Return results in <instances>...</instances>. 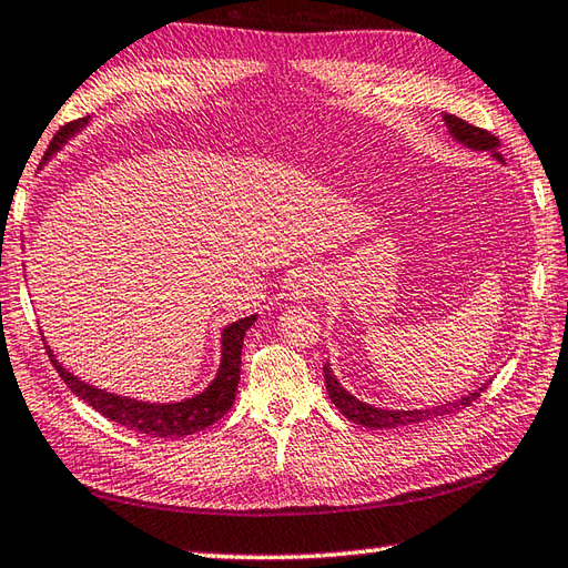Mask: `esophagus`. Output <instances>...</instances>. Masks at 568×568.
Masks as SVG:
<instances>
[{"mask_svg":"<svg viewBox=\"0 0 568 568\" xmlns=\"http://www.w3.org/2000/svg\"><path fill=\"white\" fill-rule=\"evenodd\" d=\"M321 286H323V280L318 274H308V272L298 274V280L292 286V296L294 298H308V296L318 294Z\"/></svg>","mask_w":568,"mask_h":568,"instance_id":"obj_1","label":"esophagus"}]
</instances>
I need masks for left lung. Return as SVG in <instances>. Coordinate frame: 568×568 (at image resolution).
Masks as SVG:
<instances>
[{"mask_svg":"<svg viewBox=\"0 0 568 568\" xmlns=\"http://www.w3.org/2000/svg\"><path fill=\"white\" fill-rule=\"evenodd\" d=\"M444 122L448 124V132L454 139L463 146L468 149H476V152H493V156L497 161H503V156L497 154V146H500V139H497L493 132L488 130H480V126L470 124L466 120L456 118V114H444ZM323 375H326V389H328V397L331 402L338 407V412L345 416V419H351L355 424H363L365 429H397V426H409V424H419V422H429L436 419V416H446V414H454L458 409H466L470 407L473 402L480 397V392L488 389V385H483L480 389L470 392V395L460 397L456 402H448L442 404V407H429V409H409V412H399V409H379L373 407V404H365L357 397H353L348 389L341 387V382L335 379V375L331 373L328 363L323 365Z\"/></svg>","mask_w":568,"mask_h":568,"instance_id":"8db88e82","label":"left lung"}]
</instances>
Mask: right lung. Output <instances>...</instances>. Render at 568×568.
I'll return each instance as SVG.
<instances>
[{"label": "right lung", "mask_w": 568, "mask_h": 568, "mask_svg": "<svg viewBox=\"0 0 568 568\" xmlns=\"http://www.w3.org/2000/svg\"><path fill=\"white\" fill-rule=\"evenodd\" d=\"M85 122L88 120L83 118L61 126V132L53 136V142L49 146V152H45L43 161L49 159L55 149L61 146L73 132H78V126H83ZM254 321H257V316H247L242 321L230 323V326L223 331V361H220L215 379L205 387V392H201V395L183 402H173V404L136 402L130 397H120V395H112V392L92 387L88 382L68 373V369L55 361L49 345H45V348H49V357L53 367L58 369V375H61V379L68 387H71L73 395L88 402L90 407L100 412L102 416H108L110 422L122 424L124 429L130 432L159 436V438L191 436L207 429V426L215 424L217 419H223V416L230 412V407H233L237 382H240L242 338H245V333Z\"/></svg>", "instance_id": "1"}]
</instances>
